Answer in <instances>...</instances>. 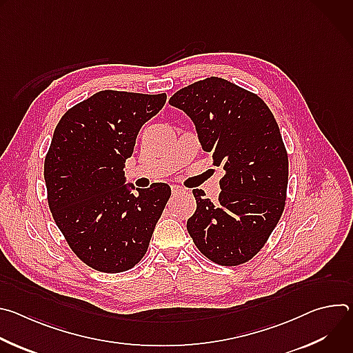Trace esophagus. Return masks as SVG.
<instances>
[{
    "label": "esophagus",
    "instance_id": "1",
    "mask_svg": "<svg viewBox=\"0 0 353 353\" xmlns=\"http://www.w3.org/2000/svg\"><path fill=\"white\" fill-rule=\"evenodd\" d=\"M183 192H185V190H184L183 187L172 185V195H173V196H177V195H180V194H183Z\"/></svg>",
    "mask_w": 353,
    "mask_h": 353
}]
</instances>
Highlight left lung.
<instances>
[{
  "label": "left lung",
  "instance_id": "left-lung-1",
  "mask_svg": "<svg viewBox=\"0 0 353 353\" xmlns=\"http://www.w3.org/2000/svg\"><path fill=\"white\" fill-rule=\"evenodd\" d=\"M169 103L191 117L203 149L225 170L215 203L192 190L196 210L187 230L208 260L244 264L285 210L289 162L278 123L261 97L216 77L177 90Z\"/></svg>",
  "mask_w": 353,
  "mask_h": 353
}]
</instances>
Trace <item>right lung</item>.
<instances>
[{"instance_id": "right-lung-1", "label": "right lung", "mask_w": 353, "mask_h": 353, "mask_svg": "<svg viewBox=\"0 0 353 353\" xmlns=\"http://www.w3.org/2000/svg\"><path fill=\"white\" fill-rule=\"evenodd\" d=\"M166 97L100 90L65 112L54 130L44 159L48 208L75 256L96 271L137 265L170 196L168 184L131 194L123 172L141 127Z\"/></svg>"}]
</instances>
